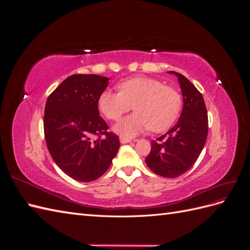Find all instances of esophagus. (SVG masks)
I'll return each mask as SVG.
<instances>
[{
    "instance_id": "1",
    "label": "esophagus",
    "mask_w": 250,
    "mask_h": 250,
    "mask_svg": "<svg viewBox=\"0 0 250 250\" xmlns=\"http://www.w3.org/2000/svg\"><path fill=\"white\" fill-rule=\"evenodd\" d=\"M120 142L122 143V144H126V143L131 142V139L130 138H127V137H123V135H121V137H120Z\"/></svg>"
}]
</instances>
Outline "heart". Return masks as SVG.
Listing matches in <instances>:
<instances>
[{
	"instance_id": "obj_1",
	"label": "heart",
	"mask_w": 250,
	"mask_h": 250,
	"mask_svg": "<svg viewBox=\"0 0 250 250\" xmlns=\"http://www.w3.org/2000/svg\"><path fill=\"white\" fill-rule=\"evenodd\" d=\"M118 88L119 92L103 90L98 106L111 121H118L133 106L135 112L115 126V131L123 137H134L147 129L154 132L167 130L183 106L178 90L154 78L132 77L119 82Z\"/></svg>"
}]
</instances>
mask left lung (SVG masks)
Listing matches in <instances>:
<instances>
[{"label": "left lung", "mask_w": 250, "mask_h": 250, "mask_svg": "<svg viewBox=\"0 0 250 250\" xmlns=\"http://www.w3.org/2000/svg\"><path fill=\"white\" fill-rule=\"evenodd\" d=\"M169 73L178 77L184 97L183 112L175 126L151 142L146 164L157 175L174 178L190 170L197 161L208 138V119L199 90L184 75Z\"/></svg>", "instance_id": "obj_1"}]
</instances>
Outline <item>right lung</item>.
<instances>
[{"instance_id": "1", "label": "right lung", "mask_w": 250, "mask_h": 250, "mask_svg": "<svg viewBox=\"0 0 250 250\" xmlns=\"http://www.w3.org/2000/svg\"><path fill=\"white\" fill-rule=\"evenodd\" d=\"M108 80L94 74L72 75L50 94L44 107V139L53 161L83 183L102 176L120 148L119 137L107 131L98 110Z\"/></svg>"}]
</instances>
